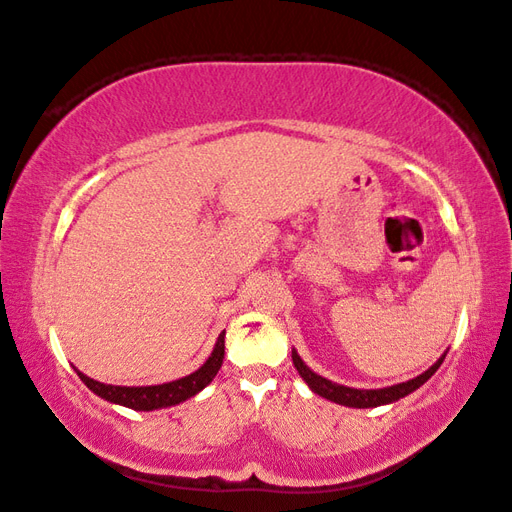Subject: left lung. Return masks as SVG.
Returning a JSON list of instances; mask_svg holds the SVG:
<instances>
[{
	"mask_svg": "<svg viewBox=\"0 0 512 512\" xmlns=\"http://www.w3.org/2000/svg\"><path fill=\"white\" fill-rule=\"evenodd\" d=\"M444 356L440 358V361L429 367L427 372L407 380V383H400V385H391V387H385V389H352V387H343V385H336L332 383V380L323 378L319 374H314L312 369L301 361L299 354L292 350V363H295L297 372L301 374V378L306 380V383L310 385V389L314 391V394H319L323 398H328L332 402H339V405H345V407H358V409H367V407H378V405H387V402H396L400 398H405L407 394H411V391H416L420 385L427 383V380L438 372V367L442 365Z\"/></svg>",
	"mask_w": 512,
	"mask_h": 512,
	"instance_id": "1",
	"label": "left lung"
}]
</instances>
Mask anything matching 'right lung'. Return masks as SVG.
Returning <instances> with one entry per match:
<instances>
[{
  "label": "right lung",
  "mask_w": 512,
  "mask_h": 512,
  "mask_svg": "<svg viewBox=\"0 0 512 512\" xmlns=\"http://www.w3.org/2000/svg\"><path fill=\"white\" fill-rule=\"evenodd\" d=\"M224 334L226 332L217 336L213 354L209 356V361H206L198 369V372L173 380V383L149 385V387H118V385L99 383V380L88 378L81 372H76V374H79V378L94 391V394H99L101 398L110 400V402H116V405H123V407L136 409V411L171 407V405H178V402L198 394V391L209 385L215 378V374L220 372L222 361H224Z\"/></svg>",
  "instance_id": "obj_1"
}]
</instances>
